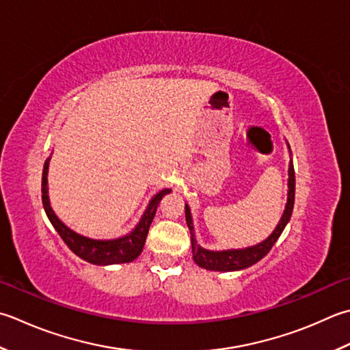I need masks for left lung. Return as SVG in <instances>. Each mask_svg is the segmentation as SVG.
Here are the masks:
<instances>
[{
	"instance_id": "1",
	"label": "left lung",
	"mask_w": 350,
	"mask_h": 350,
	"mask_svg": "<svg viewBox=\"0 0 350 350\" xmlns=\"http://www.w3.org/2000/svg\"><path fill=\"white\" fill-rule=\"evenodd\" d=\"M288 146V142H286ZM290 152V163H288V197H286V204L284 209V214L280 217L279 223L276 224L275 230L271 232L269 238H265L264 241L259 244L250 245V247L245 249H228V250H208L203 249L200 244L197 243L196 239V232H194V223L193 217H191V209L188 204H185V218H187L188 229L191 232V245H193V258L194 262L202 267V269H206L211 271H238L244 270L247 267H252L256 264L271 250L273 245L278 241V238L282 234L285 226L288 224L291 214H293V206H294V193H296V179H294V167L291 161V150L288 146Z\"/></svg>"
}]
</instances>
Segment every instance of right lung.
<instances>
[{"instance_id":"right-lung-1","label":"right lung","mask_w":350,"mask_h":350,"mask_svg":"<svg viewBox=\"0 0 350 350\" xmlns=\"http://www.w3.org/2000/svg\"><path fill=\"white\" fill-rule=\"evenodd\" d=\"M50 159L48 157L44 163L42 171V203L45 214L48 220L51 221L53 228L57 230L60 238L64 239L65 244L70 247L75 255L83 259L86 262H91L95 265H112V264H124L132 262L141 255L146 244V238L148 234L150 224H152L157 204L162 200V197L170 194L171 189L165 188L156 193L152 200L148 202L146 211L141 215L138 224L129 232V234L122 235L120 238L113 239H95L85 235H80L77 232L68 228V226L60 220V218L54 214V211L50 204V197H48V167H50Z\"/></svg>"}]
</instances>
